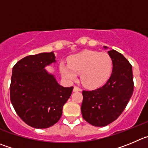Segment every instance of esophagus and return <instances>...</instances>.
Here are the masks:
<instances>
[{"mask_svg": "<svg viewBox=\"0 0 148 148\" xmlns=\"http://www.w3.org/2000/svg\"><path fill=\"white\" fill-rule=\"evenodd\" d=\"M74 90V92H77V91H81V90H82V89H81L80 88L77 87V86H74V90Z\"/></svg>", "mask_w": 148, "mask_h": 148, "instance_id": "1", "label": "esophagus"}]
</instances>
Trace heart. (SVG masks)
Here are the masks:
<instances>
[{
	"label": "heart",
	"mask_w": 148,
	"mask_h": 148,
	"mask_svg": "<svg viewBox=\"0 0 148 148\" xmlns=\"http://www.w3.org/2000/svg\"><path fill=\"white\" fill-rule=\"evenodd\" d=\"M69 63L60 65L63 78L68 82H74L77 74H80L81 82L90 89L103 86L110 78L112 69V61L108 54L88 49L72 55Z\"/></svg>",
	"instance_id": "1"
}]
</instances>
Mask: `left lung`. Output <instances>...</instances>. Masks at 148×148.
I'll return each mask as SVG.
<instances>
[{"instance_id": "obj_1", "label": "left lung", "mask_w": 148, "mask_h": 148, "mask_svg": "<svg viewBox=\"0 0 148 148\" xmlns=\"http://www.w3.org/2000/svg\"><path fill=\"white\" fill-rule=\"evenodd\" d=\"M108 54L113 67L107 83L96 90L82 91V117L97 127L105 126L115 121L125 110L134 91L132 65L114 49L108 51Z\"/></svg>"}]
</instances>
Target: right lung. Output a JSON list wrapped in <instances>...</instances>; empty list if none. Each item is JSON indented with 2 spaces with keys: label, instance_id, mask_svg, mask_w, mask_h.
I'll return each mask as SVG.
<instances>
[{
  "label": "right lung",
  "instance_id": "right-lung-1",
  "mask_svg": "<svg viewBox=\"0 0 148 148\" xmlns=\"http://www.w3.org/2000/svg\"><path fill=\"white\" fill-rule=\"evenodd\" d=\"M53 52L29 55L12 69L10 99L16 114L31 127L47 128L60 120L73 87L58 83L45 68L55 63Z\"/></svg>",
  "mask_w": 148,
  "mask_h": 148
}]
</instances>
